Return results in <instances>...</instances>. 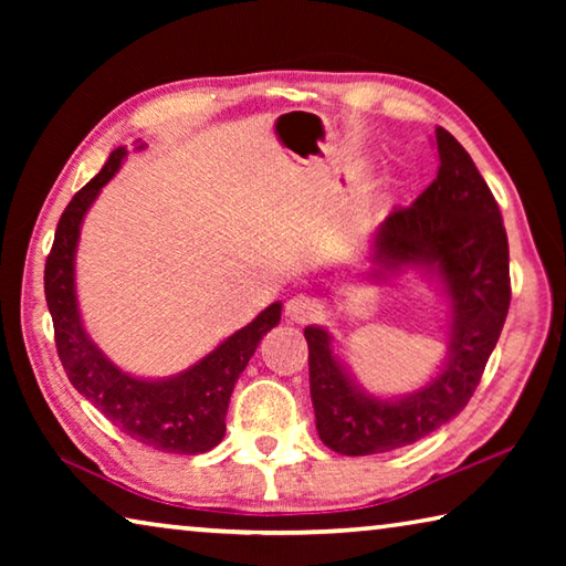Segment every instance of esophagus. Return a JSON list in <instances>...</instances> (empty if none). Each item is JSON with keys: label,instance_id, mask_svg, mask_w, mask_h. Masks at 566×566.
Instances as JSON below:
<instances>
[{"label": "esophagus", "instance_id": "obj_1", "mask_svg": "<svg viewBox=\"0 0 566 566\" xmlns=\"http://www.w3.org/2000/svg\"><path fill=\"white\" fill-rule=\"evenodd\" d=\"M319 310H322L319 302L314 300V296H310V294H296V296H292L290 302L284 304V314L294 324H306V322L317 319Z\"/></svg>", "mask_w": 566, "mask_h": 566}]
</instances>
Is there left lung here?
<instances>
[{"mask_svg": "<svg viewBox=\"0 0 566 566\" xmlns=\"http://www.w3.org/2000/svg\"><path fill=\"white\" fill-rule=\"evenodd\" d=\"M437 179L381 222L375 264L391 272L437 270L452 304L447 361L415 395L379 399L349 379L327 329L306 327L317 432L339 454L391 452L457 417L472 399L510 312V244L500 205L467 149L442 127H437Z\"/></svg>", "mask_w": 566, "mask_h": 566, "instance_id": "1", "label": "left lung"}]
</instances>
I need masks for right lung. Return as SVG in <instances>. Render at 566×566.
Returning <instances> with one entry per match:
<instances>
[{
    "instance_id": "obj_1",
    "label": "right lung",
    "mask_w": 566,
    "mask_h": 566,
    "mask_svg": "<svg viewBox=\"0 0 566 566\" xmlns=\"http://www.w3.org/2000/svg\"><path fill=\"white\" fill-rule=\"evenodd\" d=\"M124 155V147L112 151L107 165L76 191L56 224L44 264V296L54 322L56 354L72 387L124 434L159 452L202 454L222 442L229 397L256 344L280 324L282 304L266 306L254 322L177 377L137 379L114 367L82 327L74 294V252L84 214L99 189L117 175Z\"/></svg>"
}]
</instances>
